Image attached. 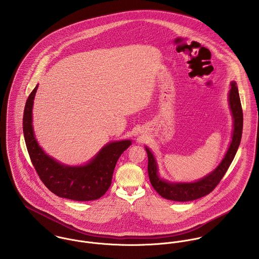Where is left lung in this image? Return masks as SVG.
<instances>
[{"label":"left lung","instance_id":"1","mask_svg":"<svg viewBox=\"0 0 259 259\" xmlns=\"http://www.w3.org/2000/svg\"><path fill=\"white\" fill-rule=\"evenodd\" d=\"M231 89L229 91V106L231 113L233 116V134L232 141L227 149L224 158L222 159L220 165L205 178L190 184H170L161 180L157 175V165L153 154L151 151L146 148L148 153V172L150 184L163 198L175 200V201H190L197 198H200L208 193H210L222 181L223 176L227 171L229 165L231 164L237 148L239 147L242 127H243V112L241 108L240 98L236 82L232 81L230 83Z\"/></svg>","mask_w":259,"mask_h":259}]
</instances>
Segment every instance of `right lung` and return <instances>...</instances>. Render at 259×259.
<instances>
[{
	"mask_svg": "<svg viewBox=\"0 0 259 259\" xmlns=\"http://www.w3.org/2000/svg\"><path fill=\"white\" fill-rule=\"evenodd\" d=\"M37 84L30 94L23 117V132L31 161L42 184L60 197L89 201L103 196L110 188L113 169L131 141L112 142L85 165L67 166L47 155L38 147L32 125V111Z\"/></svg>",
	"mask_w": 259,
	"mask_h": 259,
	"instance_id": "add662e5",
	"label": "right lung"
}]
</instances>
